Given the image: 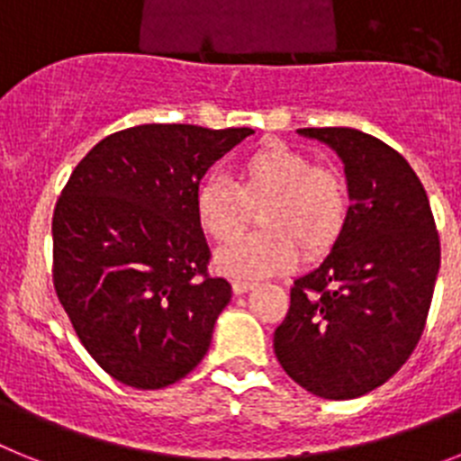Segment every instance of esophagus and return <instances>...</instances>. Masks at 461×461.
<instances>
[{
	"label": "esophagus",
	"mask_w": 461,
	"mask_h": 461,
	"mask_svg": "<svg viewBox=\"0 0 461 461\" xmlns=\"http://www.w3.org/2000/svg\"><path fill=\"white\" fill-rule=\"evenodd\" d=\"M254 286H256L254 281H244V279H235V281H233V293H235V295H242V293L251 291V288H254Z\"/></svg>",
	"instance_id": "1"
}]
</instances>
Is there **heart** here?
<instances>
[{"mask_svg":"<svg viewBox=\"0 0 461 461\" xmlns=\"http://www.w3.org/2000/svg\"><path fill=\"white\" fill-rule=\"evenodd\" d=\"M203 233L219 244L238 240L258 212L260 230L217 254V270L235 279H263L304 258H321L344 233L351 201L339 170L270 140L238 158L233 185L207 177L194 195Z\"/></svg>","mask_w":461,"mask_h":461,"instance_id":"b5f03b06","label":"heart"}]
</instances>
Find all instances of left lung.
Here are the masks:
<instances>
[{
    "label": "left lung",
    "mask_w": 461,
    "mask_h": 461,
    "mask_svg": "<svg viewBox=\"0 0 461 461\" xmlns=\"http://www.w3.org/2000/svg\"><path fill=\"white\" fill-rule=\"evenodd\" d=\"M344 161L351 212L275 330L284 372L323 399H356L397 372L425 330L441 266L429 198L404 157L346 126L297 129Z\"/></svg>",
    "instance_id": "obj_1"
}]
</instances>
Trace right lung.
<instances>
[{
    "instance_id": "right-lung-1",
    "label": "right lung",
    "mask_w": 461,
    "mask_h": 461,
    "mask_svg": "<svg viewBox=\"0 0 461 461\" xmlns=\"http://www.w3.org/2000/svg\"><path fill=\"white\" fill-rule=\"evenodd\" d=\"M251 129L140 124L76 166L52 214V284L115 381L158 390L205 357L230 284L210 276L194 212L203 175Z\"/></svg>"
}]
</instances>
